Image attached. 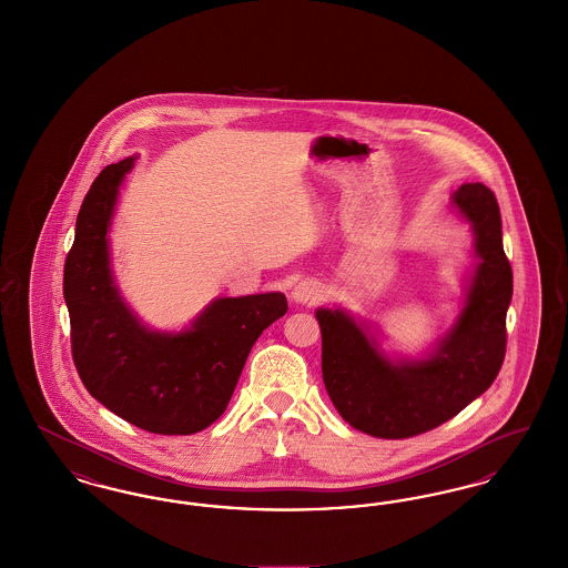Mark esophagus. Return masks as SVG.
Instances as JSON below:
<instances>
[{"mask_svg":"<svg viewBox=\"0 0 568 568\" xmlns=\"http://www.w3.org/2000/svg\"><path fill=\"white\" fill-rule=\"evenodd\" d=\"M292 297L300 302V304H315V302H320L324 297V285L320 281H315V278H304L294 287Z\"/></svg>","mask_w":568,"mask_h":568,"instance_id":"1","label":"esophagus"}]
</instances>
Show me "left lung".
<instances>
[{
	"label": "left lung",
	"instance_id": "left-lung-1",
	"mask_svg": "<svg viewBox=\"0 0 568 568\" xmlns=\"http://www.w3.org/2000/svg\"><path fill=\"white\" fill-rule=\"evenodd\" d=\"M477 236L479 266L456 327L430 359L392 364L341 311H317L325 392L341 417L375 438H410L456 417L498 377L507 352L514 272L496 195L466 183L454 195Z\"/></svg>",
	"mask_w": 568,
	"mask_h": 568
}]
</instances>
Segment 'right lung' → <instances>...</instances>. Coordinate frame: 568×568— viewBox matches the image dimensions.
<instances>
[{"label":"right lung","instance_id":"add662e5","mask_svg":"<svg viewBox=\"0 0 568 568\" xmlns=\"http://www.w3.org/2000/svg\"><path fill=\"white\" fill-rule=\"evenodd\" d=\"M134 165L110 163L82 200L63 266L72 359L87 392L153 434H195L216 422L260 334L287 311L283 294L219 297L181 334L138 324L112 285L109 221L116 190Z\"/></svg>","mask_w":568,"mask_h":568}]
</instances>
